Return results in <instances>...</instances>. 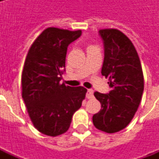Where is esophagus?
I'll return each instance as SVG.
<instances>
[{"instance_id":"1","label":"esophagus","mask_w":159,"mask_h":159,"mask_svg":"<svg viewBox=\"0 0 159 159\" xmlns=\"http://www.w3.org/2000/svg\"><path fill=\"white\" fill-rule=\"evenodd\" d=\"M86 97L88 99H91L93 97V89H88L86 93Z\"/></svg>"}]
</instances>
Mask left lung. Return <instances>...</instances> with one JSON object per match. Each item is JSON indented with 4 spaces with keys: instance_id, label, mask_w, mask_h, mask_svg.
<instances>
[{
    "instance_id": "obj_1",
    "label": "left lung",
    "mask_w": 159,
    "mask_h": 159,
    "mask_svg": "<svg viewBox=\"0 0 159 159\" xmlns=\"http://www.w3.org/2000/svg\"><path fill=\"white\" fill-rule=\"evenodd\" d=\"M104 44L102 76L109 78L108 93H94L101 109L93 116V125L107 133L126 128L134 116L144 91V77L136 50L128 37L115 29L99 31Z\"/></svg>"
}]
</instances>
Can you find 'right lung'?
Wrapping results in <instances>:
<instances>
[{
  "label": "right lung",
  "instance_id": "obj_1",
  "mask_svg": "<svg viewBox=\"0 0 159 159\" xmlns=\"http://www.w3.org/2000/svg\"><path fill=\"white\" fill-rule=\"evenodd\" d=\"M81 35V30L48 28L35 40L26 56L22 98L34 126L49 136L68 130L73 114L85 98L83 87L59 84L66 70L67 48Z\"/></svg>",
  "mask_w": 159,
  "mask_h": 159
}]
</instances>
